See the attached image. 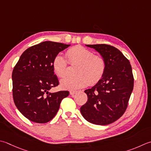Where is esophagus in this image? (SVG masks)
I'll return each mask as SVG.
<instances>
[{"label": "esophagus", "mask_w": 151, "mask_h": 151, "mask_svg": "<svg viewBox=\"0 0 151 151\" xmlns=\"http://www.w3.org/2000/svg\"><path fill=\"white\" fill-rule=\"evenodd\" d=\"M76 91H70V95H71L72 96L75 95V94H76Z\"/></svg>", "instance_id": "1"}]
</instances>
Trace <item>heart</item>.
<instances>
[{
    "label": "heart",
    "mask_w": 151,
    "mask_h": 151,
    "mask_svg": "<svg viewBox=\"0 0 151 151\" xmlns=\"http://www.w3.org/2000/svg\"><path fill=\"white\" fill-rule=\"evenodd\" d=\"M65 55L67 61L58 54L52 62L54 71L60 78L66 75L67 62L70 65L76 64L74 70L76 75L67 76L61 81V87L63 89L74 90L85 87L88 83L94 85L104 76L105 60L101 56L96 55L91 50L81 46H75L68 50Z\"/></svg>",
    "instance_id": "obj_1"
}]
</instances>
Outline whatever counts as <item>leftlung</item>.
Instances as JSON below:
<instances>
[{
	"mask_svg": "<svg viewBox=\"0 0 151 151\" xmlns=\"http://www.w3.org/2000/svg\"><path fill=\"white\" fill-rule=\"evenodd\" d=\"M98 52L106 62L103 77L86 90L88 101L81 107L88 122L97 125L114 122L125 113L134 89V78L129 60L119 49L109 44L86 45Z\"/></svg>",
	"mask_w": 151,
	"mask_h": 151,
	"instance_id": "8db88e82",
	"label": "left lung"
}]
</instances>
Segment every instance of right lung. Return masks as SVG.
Masks as SVG:
<instances>
[{
  "instance_id": "1",
  "label": "right lung",
  "mask_w": 151,
  "mask_h": 151,
  "mask_svg": "<svg viewBox=\"0 0 151 151\" xmlns=\"http://www.w3.org/2000/svg\"><path fill=\"white\" fill-rule=\"evenodd\" d=\"M70 44L45 41L27 49L12 72V93L16 107L27 119L36 123H46L54 118L62 99L69 91L51 93L59 81L52 62L55 55Z\"/></svg>"
}]
</instances>
